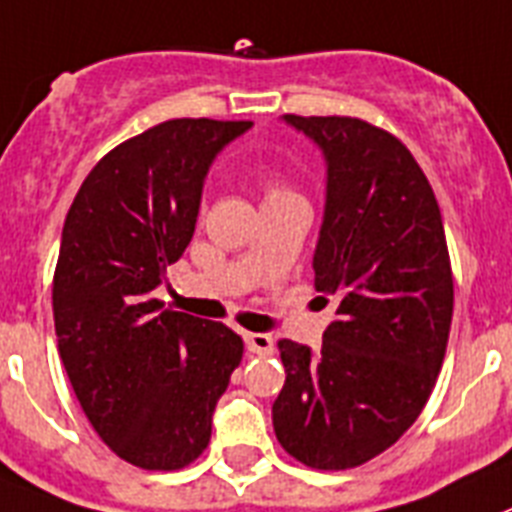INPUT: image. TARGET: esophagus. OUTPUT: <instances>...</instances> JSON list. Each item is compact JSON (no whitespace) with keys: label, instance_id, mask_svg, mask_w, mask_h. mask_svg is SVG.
<instances>
[{"label":"esophagus","instance_id":"34e87169","mask_svg":"<svg viewBox=\"0 0 512 512\" xmlns=\"http://www.w3.org/2000/svg\"><path fill=\"white\" fill-rule=\"evenodd\" d=\"M244 342H247V350L257 355H273L275 340L265 332H244Z\"/></svg>","mask_w":512,"mask_h":512}]
</instances>
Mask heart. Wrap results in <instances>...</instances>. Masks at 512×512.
<instances>
[{
  "mask_svg": "<svg viewBox=\"0 0 512 512\" xmlns=\"http://www.w3.org/2000/svg\"><path fill=\"white\" fill-rule=\"evenodd\" d=\"M260 188H262V206H270V203L291 201V198H299V193L291 188V182L275 170H262L260 172Z\"/></svg>",
  "mask_w": 512,
  "mask_h": 512,
  "instance_id": "1",
  "label": "heart"
}]
</instances>
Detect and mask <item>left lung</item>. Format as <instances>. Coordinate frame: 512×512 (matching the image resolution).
<instances>
[{"label":"left lung","mask_w":512,"mask_h":512,"mask_svg":"<svg viewBox=\"0 0 512 512\" xmlns=\"http://www.w3.org/2000/svg\"><path fill=\"white\" fill-rule=\"evenodd\" d=\"M327 159V206L314 252L319 299L337 319L319 353L281 340L286 384L275 438L322 471L353 469L410 430L448 345L453 273L441 208L410 149L348 115H286Z\"/></svg>","instance_id":"1"}]
</instances>
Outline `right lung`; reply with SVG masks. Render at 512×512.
<instances>
[{"mask_svg":"<svg viewBox=\"0 0 512 512\" xmlns=\"http://www.w3.org/2000/svg\"><path fill=\"white\" fill-rule=\"evenodd\" d=\"M250 121L172 118L108 151L61 234L53 322L61 363L105 446L146 471L193 464L244 342L162 309L151 291L193 239L203 177Z\"/></svg>","mask_w":512,"mask_h":512,"instance_id":"obj_1","label":"right lung"}]
</instances>
